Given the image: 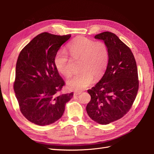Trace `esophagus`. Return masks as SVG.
Masks as SVG:
<instances>
[{
  "instance_id": "obj_1",
  "label": "esophagus",
  "mask_w": 154,
  "mask_h": 154,
  "mask_svg": "<svg viewBox=\"0 0 154 154\" xmlns=\"http://www.w3.org/2000/svg\"><path fill=\"white\" fill-rule=\"evenodd\" d=\"M81 94V92H74V96H78V95H80Z\"/></svg>"
}]
</instances>
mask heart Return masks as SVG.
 <instances>
[{
	"label": "heart",
	"mask_w": 154,
	"mask_h": 154,
	"mask_svg": "<svg viewBox=\"0 0 154 154\" xmlns=\"http://www.w3.org/2000/svg\"><path fill=\"white\" fill-rule=\"evenodd\" d=\"M74 59H80L78 70L80 71L67 81L69 89L81 91L91 85L93 79L100 78L104 74L109 60V48L104 42H95L83 36H77L67 46ZM58 72L68 77L71 74L70 58L63 49L58 51L54 58Z\"/></svg>",
	"instance_id": "heart-1"
}]
</instances>
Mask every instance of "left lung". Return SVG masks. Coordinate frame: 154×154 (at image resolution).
Listing matches in <instances>:
<instances>
[{
	"instance_id": "obj_1",
	"label": "left lung",
	"mask_w": 154,
	"mask_h": 154,
	"mask_svg": "<svg viewBox=\"0 0 154 154\" xmlns=\"http://www.w3.org/2000/svg\"><path fill=\"white\" fill-rule=\"evenodd\" d=\"M94 38L106 44L109 60L100 81L87 91L91 100L86 110L94 122L107 125L131 109L139 88L137 68L131 50L113 32H103Z\"/></svg>"
}]
</instances>
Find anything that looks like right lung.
Here are the masks:
<instances>
[{"label": "right lung", "instance_id": "right-lung-1", "mask_svg": "<svg viewBox=\"0 0 154 154\" xmlns=\"http://www.w3.org/2000/svg\"><path fill=\"white\" fill-rule=\"evenodd\" d=\"M71 36L42 32L18 55L13 88L20 112L32 123L45 126L57 122L73 96L60 94L65 82L54 64L56 53Z\"/></svg>", "mask_w": 154, "mask_h": 154}]
</instances>
